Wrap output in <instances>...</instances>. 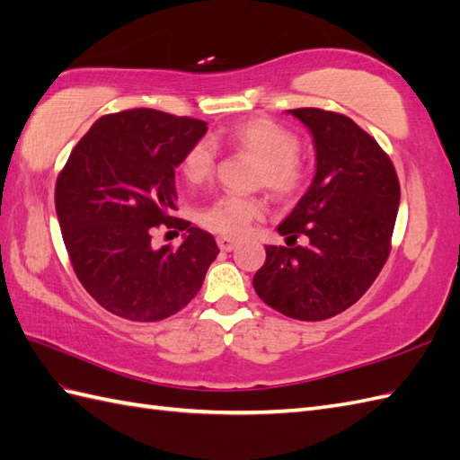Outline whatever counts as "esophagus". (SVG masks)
I'll return each mask as SVG.
<instances>
[{
    "label": "esophagus",
    "mask_w": 460,
    "mask_h": 460,
    "mask_svg": "<svg viewBox=\"0 0 460 460\" xmlns=\"http://www.w3.org/2000/svg\"><path fill=\"white\" fill-rule=\"evenodd\" d=\"M217 246H219L221 251L229 252V251L234 249V246H237V243H234L233 239H229V237H217Z\"/></svg>",
    "instance_id": "1"
}]
</instances>
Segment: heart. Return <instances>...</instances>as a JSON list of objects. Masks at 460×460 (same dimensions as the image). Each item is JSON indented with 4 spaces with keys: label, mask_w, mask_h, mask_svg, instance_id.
<instances>
[{
    "label": "heart",
    "mask_w": 460,
    "mask_h": 460,
    "mask_svg": "<svg viewBox=\"0 0 460 460\" xmlns=\"http://www.w3.org/2000/svg\"><path fill=\"white\" fill-rule=\"evenodd\" d=\"M227 144L239 153L258 159V186H266L278 196L299 192L307 181V164L299 157V137L289 128L270 118H251L227 132ZM216 171V146L199 139L186 151L182 174L190 184H202ZM264 214V202L258 198L223 196L202 216L204 226L229 237H241Z\"/></svg>",
    "instance_id": "heart-1"
}]
</instances>
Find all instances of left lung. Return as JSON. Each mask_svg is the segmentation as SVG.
Returning a JSON list of instances; mask_svg holds the SVG:
<instances>
[{"mask_svg": "<svg viewBox=\"0 0 460 460\" xmlns=\"http://www.w3.org/2000/svg\"><path fill=\"white\" fill-rule=\"evenodd\" d=\"M309 128L316 171L309 190L278 226L288 246H266L252 279L270 307L297 321H324L351 307L383 270L400 204L393 161L351 118L288 111ZM307 234V247L288 239Z\"/></svg>", "mask_w": 460, "mask_h": 460, "instance_id": "1", "label": "left lung"}]
</instances>
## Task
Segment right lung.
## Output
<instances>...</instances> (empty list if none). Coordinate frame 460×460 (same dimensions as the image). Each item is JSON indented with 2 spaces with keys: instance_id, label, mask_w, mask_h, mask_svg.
Returning <instances> with one entry per match:
<instances>
[{
  "instance_id": "add662e5",
  "label": "right lung",
  "mask_w": 460,
  "mask_h": 460,
  "mask_svg": "<svg viewBox=\"0 0 460 460\" xmlns=\"http://www.w3.org/2000/svg\"><path fill=\"white\" fill-rule=\"evenodd\" d=\"M208 124L134 109L107 114L74 147L56 182V214L69 261L89 296L112 314L155 323L179 313L204 284L216 239L176 209L174 169ZM159 225L187 229L179 250H153Z\"/></svg>"
}]
</instances>
